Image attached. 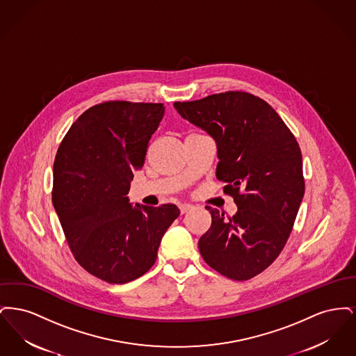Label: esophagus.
<instances>
[{
	"label": "esophagus",
	"mask_w": 356,
	"mask_h": 356,
	"mask_svg": "<svg viewBox=\"0 0 356 356\" xmlns=\"http://www.w3.org/2000/svg\"><path fill=\"white\" fill-rule=\"evenodd\" d=\"M179 208H180V212H181V215H184V213H186L188 211H191L193 207L191 205V204H180L179 205Z\"/></svg>",
	"instance_id": "obj_1"
}]
</instances>
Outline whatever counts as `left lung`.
Instances as JSON below:
<instances>
[{
    "label": "left lung",
    "mask_w": 356,
    "mask_h": 356,
    "mask_svg": "<svg viewBox=\"0 0 356 356\" xmlns=\"http://www.w3.org/2000/svg\"><path fill=\"white\" fill-rule=\"evenodd\" d=\"M173 106L215 138L216 177L237 205L232 218L205 207L212 222L199 240L200 254L222 276L248 280L271 266L292 231L305 195L300 147L271 105L248 92Z\"/></svg>",
    "instance_id": "obj_1"
}]
</instances>
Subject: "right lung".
Returning <instances> with one entry per match:
<instances>
[{
  "label": "right lung",
  "instance_id": "add662e5",
  "mask_svg": "<svg viewBox=\"0 0 356 356\" xmlns=\"http://www.w3.org/2000/svg\"><path fill=\"white\" fill-rule=\"evenodd\" d=\"M163 115V104L153 102L93 105L72 124L54 159L51 202L69 248L85 271L111 284L148 271L180 215L175 204L134 208L127 197Z\"/></svg>",
  "mask_w": 356,
  "mask_h": 356
}]
</instances>
